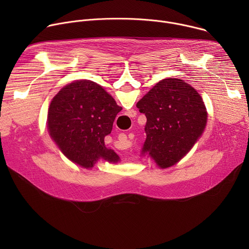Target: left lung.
Here are the masks:
<instances>
[{"mask_svg": "<svg viewBox=\"0 0 249 249\" xmlns=\"http://www.w3.org/2000/svg\"><path fill=\"white\" fill-rule=\"evenodd\" d=\"M137 107L147 117V139L142 154L160 168L178 162L202 136L207 109L201 95L189 84L167 78L140 99Z\"/></svg>", "mask_w": 249, "mask_h": 249, "instance_id": "obj_1", "label": "left lung"}]
</instances>
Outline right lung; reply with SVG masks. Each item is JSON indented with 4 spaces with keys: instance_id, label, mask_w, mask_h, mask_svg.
Returning <instances> with one entry per match:
<instances>
[{
    "instance_id": "1",
    "label": "right lung",
    "mask_w": 249,
    "mask_h": 249,
    "mask_svg": "<svg viewBox=\"0 0 249 249\" xmlns=\"http://www.w3.org/2000/svg\"><path fill=\"white\" fill-rule=\"evenodd\" d=\"M122 109L99 85L81 80L63 88L48 110V130L62 153L73 162L91 168L102 159L119 161L117 154L104 145L114 119Z\"/></svg>"
}]
</instances>
